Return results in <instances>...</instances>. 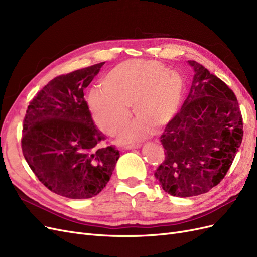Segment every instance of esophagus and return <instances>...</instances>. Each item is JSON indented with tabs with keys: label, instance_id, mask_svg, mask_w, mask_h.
<instances>
[{
	"label": "esophagus",
	"instance_id": "1",
	"mask_svg": "<svg viewBox=\"0 0 257 257\" xmlns=\"http://www.w3.org/2000/svg\"><path fill=\"white\" fill-rule=\"evenodd\" d=\"M141 146V144H126L124 145V148H125V149H135V148H139Z\"/></svg>",
	"mask_w": 257,
	"mask_h": 257
}]
</instances>
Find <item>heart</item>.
Listing matches in <instances>:
<instances>
[{
  "instance_id": "obj_1",
  "label": "heart",
  "mask_w": 257,
  "mask_h": 257,
  "mask_svg": "<svg viewBox=\"0 0 257 257\" xmlns=\"http://www.w3.org/2000/svg\"><path fill=\"white\" fill-rule=\"evenodd\" d=\"M100 84L103 89H93L89 95L94 120L105 133L116 135L127 125L133 105L138 120L123 134L126 139L148 136L151 125H165L177 111L182 92L176 74L150 61L123 62L111 68Z\"/></svg>"
}]
</instances>
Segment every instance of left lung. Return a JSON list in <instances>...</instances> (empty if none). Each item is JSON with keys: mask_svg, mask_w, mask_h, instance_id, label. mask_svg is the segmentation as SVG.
I'll use <instances>...</instances> for the list:
<instances>
[{"mask_svg": "<svg viewBox=\"0 0 257 257\" xmlns=\"http://www.w3.org/2000/svg\"><path fill=\"white\" fill-rule=\"evenodd\" d=\"M188 97L160 139L165 159L154 173L177 197L209 192L226 176L242 142L243 122L235 93L196 61Z\"/></svg>", "mask_w": 257, "mask_h": 257, "instance_id": "obj_1", "label": "left lung"}]
</instances>
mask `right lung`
I'll use <instances>...</instances> for the list:
<instances>
[{
	"mask_svg": "<svg viewBox=\"0 0 257 257\" xmlns=\"http://www.w3.org/2000/svg\"><path fill=\"white\" fill-rule=\"evenodd\" d=\"M105 64L60 75L37 93L23 119L21 148L46 188L72 199L91 198L109 181L120 153L102 147L83 90Z\"/></svg>",
	"mask_w": 257,
	"mask_h": 257,
	"instance_id": "add662e5",
	"label": "right lung"
}]
</instances>
